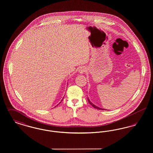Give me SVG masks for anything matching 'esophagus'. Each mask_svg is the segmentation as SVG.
<instances>
[{
  "label": "esophagus",
  "instance_id": "esophagus-1",
  "mask_svg": "<svg viewBox=\"0 0 153 153\" xmlns=\"http://www.w3.org/2000/svg\"><path fill=\"white\" fill-rule=\"evenodd\" d=\"M86 71H87V69L85 67H81V68H80V69L79 70V72L80 74H83V73H84L86 72Z\"/></svg>",
  "mask_w": 153,
  "mask_h": 153
}]
</instances>
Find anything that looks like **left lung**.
Here are the masks:
<instances>
[{"instance_id": "8db88e82", "label": "left lung", "mask_w": 153, "mask_h": 153, "mask_svg": "<svg viewBox=\"0 0 153 153\" xmlns=\"http://www.w3.org/2000/svg\"><path fill=\"white\" fill-rule=\"evenodd\" d=\"M88 102H89V103L93 107H94L95 108H96V109H102V110H104V109H102V108H99V107H97V106H96L95 105H94L93 103H92L91 101L88 99Z\"/></svg>"}]
</instances>
